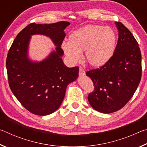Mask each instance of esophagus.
<instances>
[{
	"label": "esophagus",
	"mask_w": 147,
	"mask_h": 147,
	"mask_svg": "<svg viewBox=\"0 0 147 147\" xmlns=\"http://www.w3.org/2000/svg\"><path fill=\"white\" fill-rule=\"evenodd\" d=\"M85 74H86V72L82 68L80 67L79 69V75L80 76H84L85 75Z\"/></svg>",
	"instance_id": "esophagus-1"
}]
</instances>
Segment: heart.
I'll return each instance as SVG.
<instances>
[{
    "mask_svg": "<svg viewBox=\"0 0 147 147\" xmlns=\"http://www.w3.org/2000/svg\"><path fill=\"white\" fill-rule=\"evenodd\" d=\"M117 40L115 32L110 27L89 24L72 32L69 42H63L61 49L73 63L81 60V53L84 51L86 61L91 66L100 67L113 57Z\"/></svg>",
    "mask_w": 147,
    "mask_h": 147,
    "instance_id": "heart-1",
    "label": "heart"
}]
</instances>
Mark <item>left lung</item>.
<instances>
[{"instance_id": "8db88e82", "label": "left lung", "mask_w": 147, "mask_h": 147, "mask_svg": "<svg viewBox=\"0 0 147 147\" xmlns=\"http://www.w3.org/2000/svg\"><path fill=\"white\" fill-rule=\"evenodd\" d=\"M119 38L115 53L108 63L86 73L94 85L88 101L95 110L110 113L130 100L141 78V54L138 42L121 22H115Z\"/></svg>"}]
</instances>
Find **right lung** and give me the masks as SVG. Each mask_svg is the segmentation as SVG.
I'll return each mask as SVG.
<instances>
[{
    "label": "right lung",
    "instance_id": "obj_1",
    "mask_svg": "<svg viewBox=\"0 0 147 147\" xmlns=\"http://www.w3.org/2000/svg\"><path fill=\"white\" fill-rule=\"evenodd\" d=\"M70 23H31L17 34L6 59L8 82L12 93L21 104L35 115H50L63 102L69 84L78 76V67L69 68L61 57V45L65 36L64 30ZM39 34L49 36L55 50L41 62L28 58L31 36Z\"/></svg>",
    "mask_w": 147,
    "mask_h": 147
}]
</instances>
